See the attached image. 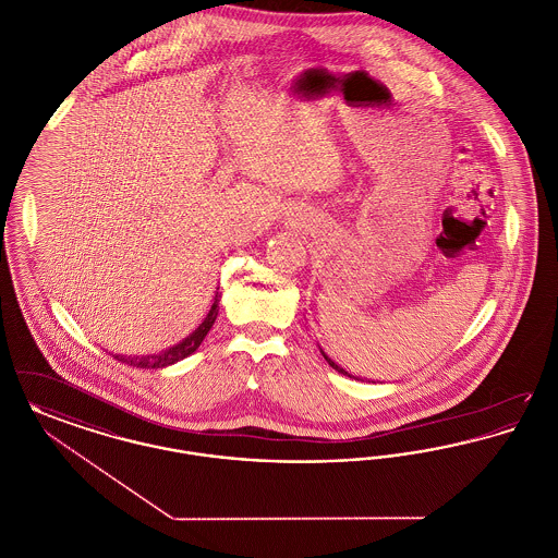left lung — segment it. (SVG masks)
<instances>
[{
	"instance_id": "left-lung-1",
	"label": "left lung",
	"mask_w": 558,
	"mask_h": 558,
	"mask_svg": "<svg viewBox=\"0 0 558 558\" xmlns=\"http://www.w3.org/2000/svg\"><path fill=\"white\" fill-rule=\"evenodd\" d=\"M322 355H324V360H326V362H328V364H330V366H332V368H335V371L341 372V374H345V376H349V378H355V376H351V374H349V372L343 371V368H341V366H337V364H335V362H332V360H330V357H328V355H326V353H324V351H322Z\"/></svg>"
}]
</instances>
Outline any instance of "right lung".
<instances>
[{"label": "right lung", "instance_id": "1", "mask_svg": "<svg viewBox=\"0 0 558 558\" xmlns=\"http://www.w3.org/2000/svg\"><path fill=\"white\" fill-rule=\"evenodd\" d=\"M219 299H221V294H219V289H217V292H215V301H213L211 310H209L207 318H205V322H203L190 337H186L182 343L169 347V349H165V351H160V353H155V355H142V357H137V355H135V357L114 355V357H117L119 362H123V364L135 366V368H153V371L171 366V364L184 360V357H187L190 353H194V351L201 347L203 339H205L207 332L211 330L213 322H215L217 312H219Z\"/></svg>", "mask_w": 558, "mask_h": 558}]
</instances>
